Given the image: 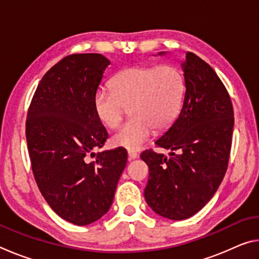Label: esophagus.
Instances as JSON below:
<instances>
[{
	"mask_svg": "<svg viewBox=\"0 0 259 259\" xmlns=\"http://www.w3.org/2000/svg\"><path fill=\"white\" fill-rule=\"evenodd\" d=\"M128 156H129V160H135L136 157L138 156V154L135 151H129L128 152Z\"/></svg>",
	"mask_w": 259,
	"mask_h": 259,
	"instance_id": "34e87169",
	"label": "esophagus"
}]
</instances>
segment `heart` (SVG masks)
<instances>
[{"label": "heart", "instance_id": "1", "mask_svg": "<svg viewBox=\"0 0 259 259\" xmlns=\"http://www.w3.org/2000/svg\"><path fill=\"white\" fill-rule=\"evenodd\" d=\"M109 85L112 91L99 89L94 96L96 116L108 129H115L128 107L131 119L112 142L131 151L139 150L153 129L161 133L175 123L186 94L184 74L172 65L125 68L113 76Z\"/></svg>", "mask_w": 259, "mask_h": 259}]
</instances>
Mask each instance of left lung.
Listing matches in <instances>:
<instances>
[{
    "instance_id": "8db88e82",
    "label": "left lung",
    "mask_w": 259,
    "mask_h": 259,
    "mask_svg": "<svg viewBox=\"0 0 259 259\" xmlns=\"http://www.w3.org/2000/svg\"><path fill=\"white\" fill-rule=\"evenodd\" d=\"M163 52H160V55ZM186 94L178 119L155 142L170 156L144 151L150 169L144 191L147 204L162 217L182 221L200 211L225 176L234 113L216 72L193 52L182 64Z\"/></svg>"
}]
</instances>
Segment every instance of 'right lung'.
Returning <instances> with one entry per match:
<instances>
[{
  "label": "right lung",
  "mask_w": 259,
  "mask_h": 259,
  "mask_svg": "<svg viewBox=\"0 0 259 259\" xmlns=\"http://www.w3.org/2000/svg\"><path fill=\"white\" fill-rule=\"evenodd\" d=\"M109 64L99 54L65 57L38 83L26 120L35 182L51 209L78 226L108 211L128 161L121 147L93 152L108 138L96 116L94 96Z\"/></svg>",
  "instance_id": "right-lung-1"
}]
</instances>
